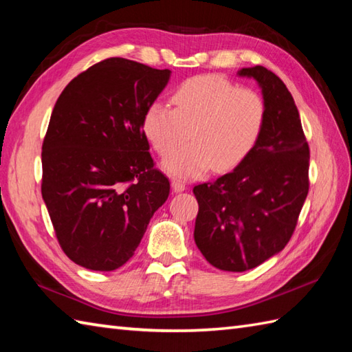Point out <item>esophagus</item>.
<instances>
[{"label":"esophagus","mask_w":352,"mask_h":352,"mask_svg":"<svg viewBox=\"0 0 352 352\" xmlns=\"http://www.w3.org/2000/svg\"><path fill=\"white\" fill-rule=\"evenodd\" d=\"M170 186H172V190H174L175 193H180V192H183L186 189V184L183 182H180V180H172Z\"/></svg>","instance_id":"obj_1"}]
</instances>
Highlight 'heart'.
<instances>
[{"label":"heart","mask_w":352,"mask_h":352,"mask_svg":"<svg viewBox=\"0 0 352 352\" xmlns=\"http://www.w3.org/2000/svg\"><path fill=\"white\" fill-rule=\"evenodd\" d=\"M170 109L154 101L142 116V130L157 153L168 154L189 137L191 144L163 162L168 174L193 178L212 168H234L258 139L266 107L251 87H236L218 76L186 80L170 96Z\"/></svg>","instance_id":"heart-1"}]
</instances>
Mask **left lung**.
<instances>
[{"label": "left lung", "instance_id": "8db88e82", "mask_svg": "<svg viewBox=\"0 0 352 352\" xmlns=\"http://www.w3.org/2000/svg\"><path fill=\"white\" fill-rule=\"evenodd\" d=\"M237 76L261 89L263 129L233 170L193 188L199 206L195 243L208 263L228 272L248 271L278 254L309 193L310 149L286 85L263 66Z\"/></svg>", "mask_w": 352, "mask_h": 352}]
</instances>
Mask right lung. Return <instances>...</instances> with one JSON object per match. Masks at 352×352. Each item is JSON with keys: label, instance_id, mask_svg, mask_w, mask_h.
<instances>
[{"label": "right lung", "instance_id": "1", "mask_svg": "<svg viewBox=\"0 0 352 352\" xmlns=\"http://www.w3.org/2000/svg\"><path fill=\"white\" fill-rule=\"evenodd\" d=\"M169 69L111 57L81 72L58 96L42 145V198L74 263L115 271L126 263L169 180L142 130Z\"/></svg>", "mask_w": 352, "mask_h": 352}]
</instances>
